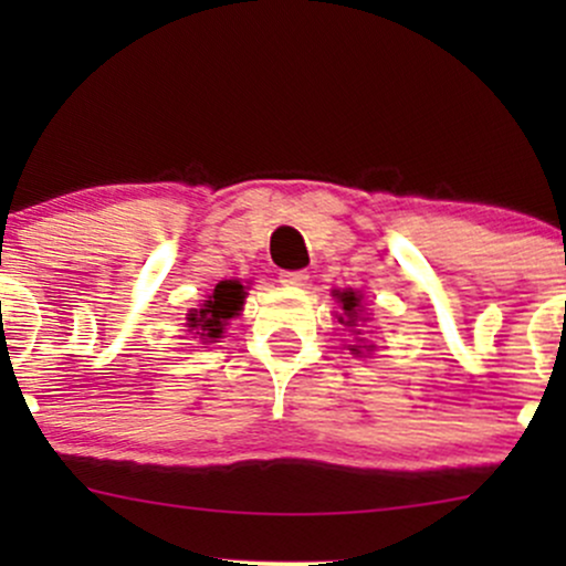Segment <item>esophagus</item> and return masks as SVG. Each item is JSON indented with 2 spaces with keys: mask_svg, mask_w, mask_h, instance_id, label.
<instances>
[{
  "mask_svg": "<svg viewBox=\"0 0 566 566\" xmlns=\"http://www.w3.org/2000/svg\"><path fill=\"white\" fill-rule=\"evenodd\" d=\"M279 282L287 284V287H301V284L308 282V274H305V271H282V274H279Z\"/></svg>",
  "mask_w": 566,
  "mask_h": 566,
  "instance_id": "obj_1",
  "label": "esophagus"
}]
</instances>
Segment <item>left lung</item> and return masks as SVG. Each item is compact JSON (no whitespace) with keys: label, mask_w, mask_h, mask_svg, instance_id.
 <instances>
[{"label":"left lung","mask_w":566,"mask_h":566,"mask_svg":"<svg viewBox=\"0 0 566 566\" xmlns=\"http://www.w3.org/2000/svg\"><path fill=\"white\" fill-rule=\"evenodd\" d=\"M335 297H337V303L343 305V314L337 316V319H340L343 324H348V327H354L356 322H359V311H361V295H356L354 290H335ZM361 348L365 346H354L350 350H354V354H361ZM369 350V348H367Z\"/></svg>","instance_id":"1"}]
</instances>
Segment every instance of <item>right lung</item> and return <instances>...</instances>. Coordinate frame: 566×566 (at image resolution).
<instances>
[{"label":"right lung","mask_w":566,"mask_h":566,"mask_svg":"<svg viewBox=\"0 0 566 566\" xmlns=\"http://www.w3.org/2000/svg\"><path fill=\"white\" fill-rule=\"evenodd\" d=\"M244 287L239 282H220L216 290H212L210 301H205L201 308H193L188 314V327L197 329V335L205 337V340H216V337L223 335L226 324L237 316V311H242L244 303Z\"/></svg>","instance_id":"1"}]
</instances>
